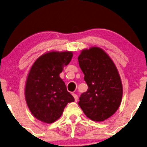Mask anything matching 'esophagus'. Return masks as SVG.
<instances>
[{"label":"esophagus","instance_id":"1","mask_svg":"<svg viewBox=\"0 0 147 147\" xmlns=\"http://www.w3.org/2000/svg\"><path fill=\"white\" fill-rule=\"evenodd\" d=\"M72 95H73L74 99H75V101L77 102V101H78V99L77 94H72Z\"/></svg>","mask_w":147,"mask_h":147}]
</instances>
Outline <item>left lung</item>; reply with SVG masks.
I'll return each instance as SVG.
<instances>
[{
	"label": "left lung",
	"mask_w": 147,
	"mask_h": 147,
	"mask_svg": "<svg viewBox=\"0 0 147 147\" xmlns=\"http://www.w3.org/2000/svg\"><path fill=\"white\" fill-rule=\"evenodd\" d=\"M88 90L78 102L85 115L93 121H104L116 112L122 101V85L115 64L101 48L82 50L78 56Z\"/></svg>",
	"instance_id": "8db88e82"
}]
</instances>
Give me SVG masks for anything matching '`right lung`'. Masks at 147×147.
<instances>
[{
    "instance_id": "right-lung-1",
    "label": "right lung",
    "mask_w": 147,
    "mask_h": 147,
    "mask_svg": "<svg viewBox=\"0 0 147 147\" xmlns=\"http://www.w3.org/2000/svg\"><path fill=\"white\" fill-rule=\"evenodd\" d=\"M72 57L71 51L48 52L32 65L26 81L25 100L31 114L40 121L53 123L61 117L66 105L74 102L59 77Z\"/></svg>"
}]
</instances>
